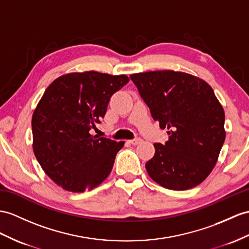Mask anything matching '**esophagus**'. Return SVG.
Returning a JSON list of instances; mask_svg holds the SVG:
<instances>
[{
  "instance_id": "34e87169",
  "label": "esophagus",
  "mask_w": 249,
  "mask_h": 249,
  "mask_svg": "<svg viewBox=\"0 0 249 249\" xmlns=\"http://www.w3.org/2000/svg\"><path fill=\"white\" fill-rule=\"evenodd\" d=\"M142 142V138H134V139H131V141H129V143L136 145V144H139V143H141Z\"/></svg>"
}]
</instances>
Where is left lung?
Here are the masks:
<instances>
[{"label":"left lung","instance_id":"left-lung-1","mask_svg":"<svg viewBox=\"0 0 249 249\" xmlns=\"http://www.w3.org/2000/svg\"><path fill=\"white\" fill-rule=\"evenodd\" d=\"M130 78L153 119L169 130V141L154 143L155 154L145 162L150 178L171 190L199 185L214 168L226 136L225 113L213 89L183 71H145Z\"/></svg>","mask_w":249,"mask_h":249}]
</instances>
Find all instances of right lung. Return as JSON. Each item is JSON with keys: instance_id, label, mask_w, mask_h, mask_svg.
<instances>
[{"instance_id": "1", "label": "right lung", "mask_w": 249, "mask_h": 249, "mask_svg": "<svg viewBox=\"0 0 249 249\" xmlns=\"http://www.w3.org/2000/svg\"><path fill=\"white\" fill-rule=\"evenodd\" d=\"M129 81L125 75L70 72L45 89L32 118L33 149L44 172L64 190H92L111 173L124 142L89 130L105 117L112 95Z\"/></svg>"}]
</instances>
